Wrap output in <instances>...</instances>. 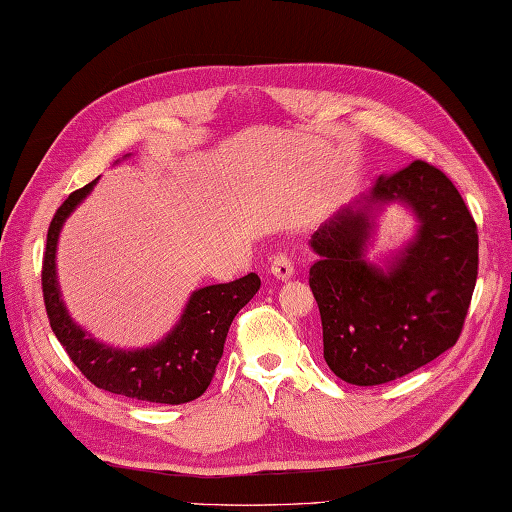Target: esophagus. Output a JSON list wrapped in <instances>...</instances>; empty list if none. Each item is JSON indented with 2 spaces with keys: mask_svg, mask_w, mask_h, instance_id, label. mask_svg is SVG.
<instances>
[{
  "mask_svg": "<svg viewBox=\"0 0 512 512\" xmlns=\"http://www.w3.org/2000/svg\"><path fill=\"white\" fill-rule=\"evenodd\" d=\"M270 272L274 274L277 279H290L294 274V261L287 253H277L272 257V264H270Z\"/></svg>",
  "mask_w": 512,
  "mask_h": 512,
  "instance_id": "obj_1",
  "label": "esophagus"
}]
</instances>
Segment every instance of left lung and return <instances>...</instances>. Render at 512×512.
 I'll return each mask as SVG.
<instances>
[{
  "label": "left lung",
  "instance_id": "1",
  "mask_svg": "<svg viewBox=\"0 0 512 512\" xmlns=\"http://www.w3.org/2000/svg\"><path fill=\"white\" fill-rule=\"evenodd\" d=\"M400 200L420 220L413 243L383 271L364 261L374 204ZM320 257L309 285L322 320L324 361L342 381L383 385L458 342L478 277V229L454 183L415 160L376 179L357 205L311 235Z\"/></svg>",
  "mask_w": 512,
  "mask_h": 512
}]
</instances>
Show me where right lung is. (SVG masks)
Here are the masks:
<instances>
[{
    "label": "right lung",
    "mask_w": 512,
    "mask_h": 512,
    "mask_svg": "<svg viewBox=\"0 0 512 512\" xmlns=\"http://www.w3.org/2000/svg\"><path fill=\"white\" fill-rule=\"evenodd\" d=\"M95 183L97 179L71 192L69 199L58 207L47 231L41 281L51 331L56 333L77 370L99 389L157 404L196 400L212 383L233 318L257 294L261 281L251 272L238 281L196 290L175 329L151 348L119 350L103 346L71 320L56 279L60 229Z\"/></svg>",
    "instance_id": "1"
}]
</instances>
